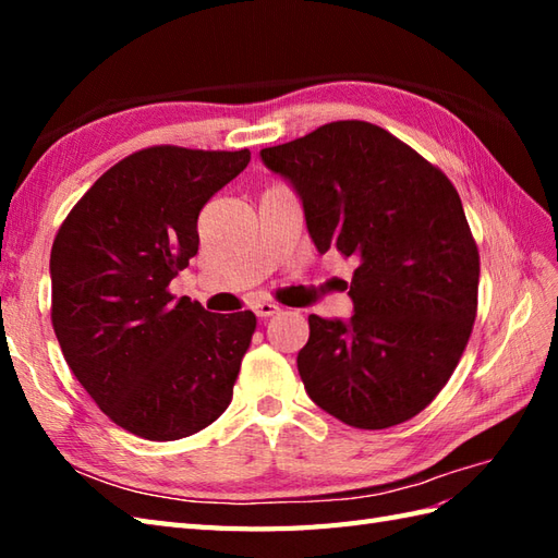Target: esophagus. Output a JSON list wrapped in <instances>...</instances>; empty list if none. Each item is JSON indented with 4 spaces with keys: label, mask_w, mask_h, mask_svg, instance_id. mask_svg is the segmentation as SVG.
<instances>
[{
    "label": "esophagus",
    "mask_w": 558,
    "mask_h": 558,
    "mask_svg": "<svg viewBox=\"0 0 558 558\" xmlns=\"http://www.w3.org/2000/svg\"><path fill=\"white\" fill-rule=\"evenodd\" d=\"M280 312V306L276 304V302H268V300H258L256 304H254V314L256 316H260V318H268V316H272V314H278Z\"/></svg>",
    "instance_id": "34e87169"
}]
</instances>
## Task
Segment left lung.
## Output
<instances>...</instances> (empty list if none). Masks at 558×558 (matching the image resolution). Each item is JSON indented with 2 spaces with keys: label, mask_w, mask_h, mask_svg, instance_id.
<instances>
[{
  "label": "left lung",
  "mask_w": 558,
  "mask_h": 558,
  "mask_svg": "<svg viewBox=\"0 0 558 558\" xmlns=\"http://www.w3.org/2000/svg\"><path fill=\"white\" fill-rule=\"evenodd\" d=\"M300 196L318 254L352 256L350 318L310 316L298 369L318 408L357 429L422 412L477 314L480 254L448 177L386 129L330 122L260 150Z\"/></svg>",
  "instance_id": "1"
}]
</instances>
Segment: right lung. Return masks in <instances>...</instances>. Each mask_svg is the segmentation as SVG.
Wrapping results in <instances>:
<instances>
[{
	"label": "right lung",
	"mask_w": 558,
	"mask_h": 558,
	"mask_svg": "<svg viewBox=\"0 0 558 558\" xmlns=\"http://www.w3.org/2000/svg\"><path fill=\"white\" fill-rule=\"evenodd\" d=\"M252 153L156 146L117 162L71 208L52 254V326L78 384L148 441L228 410L252 312L210 314L168 292L198 252V213Z\"/></svg>",
	"instance_id": "add662e5"
}]
</instances>
